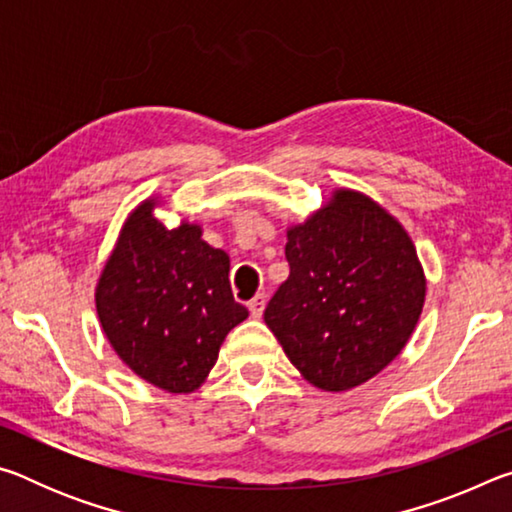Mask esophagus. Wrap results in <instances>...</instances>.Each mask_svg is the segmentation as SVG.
I'll return each mask as SVG.
<instances>
[{
  "mask_svg": "<svg viewBox=\"0 0 512 512\" xmlns=\"http://www.w3.org/2000/svg\"><path fill=\"white\" fill-rule=\"evenodd\" d=\"M264 307H266V296H264V293H257V296L248 302L250 316H253V318H262Z\"/></svg>",
  "mask_w": 512,
  "mask_h": 512,
  "instance_id": "obj_1",
  "label": "esophagus"
}]
</instances>
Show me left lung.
Listing matches in <instances>:
<instances>
[{
  "label": "left lung",
  "instance_id": "obj_1",
  "mask_svg": "<svg viewBox=\"0 0 512 512\" xmlns=\"http://www.w3.org/2000/svg\"><path fill=\"white\" fill-rule=\"evenodd\" d=\"M284 255L289 277L264 320L307 381L348 391L402 352L422 311L424 273L391 214L357 192H339L289 230Z\"/></svg>",
  "mask_w": 512,
  "mask_h": 512
}]
</instances>
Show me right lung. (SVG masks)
Segmentation results:
<instances>
[{"mask_svg": "<svg viewBox=\"0 0 512 512\" xmlns=\"http://www.w3.org/2000/svg\"><path fill=\"white\" fill-rule=\"evenodd\" d=\"M137 207L97 287V311L115 352L149 384L192 393L248 309L232 296L230 257L207 246L198 225L167 230Z\"/></svg>", "mask_w": 512, "mask_h": 512, "instance_id": "obj_1", "label": "right lung"}]
</instances>
